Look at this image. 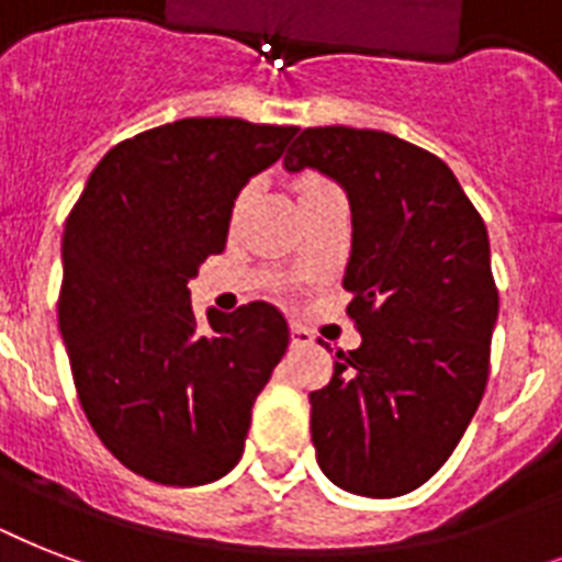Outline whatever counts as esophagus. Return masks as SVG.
<instances>
[{
  "label": "esophagus",
  "instance_id": "esophagus-1",
  "mask_svg": "<svg viewBox=\"0 0 562 562\" xmlns=\"http://www.w3.org/2000/svg\"><path fill=\"white\" fill-rule=\"evenodd\" d=\"M308 344H315V335L306 326L291 324V347H308Z\"/></svg>",
  "mask_w": 562,
  "mask_h": 562
}]
</instances>
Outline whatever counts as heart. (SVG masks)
Returning a JSON list of instances; mask_svg holds the SVG:
<instances>
[{"label": "heart", "instance_id": "heart-1", "mask_svg": "<svg viewBox=\"0 0 562 562\" xmlns=\"http://www.w3.org/2000/svg\"><path fill=\"white\" fill-rule=\"evenodd\" d=\"M312 183H317V180H312ZM312 183H306V187H312ZM306 187H303V189H306ZM241 198H245V194H241Z\"/></svg>", "mask_w": 562, "mask_h": 562}]
</instances>
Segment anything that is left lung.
<instances>
[{
	"instance_id": "8db88e82",
	"label": "left lung",
	"mask_w": 562,
	"mask_h": 562,
	"mask_svg": "<svg viewBox=\"0 0 562 562\" xmlns=\"http://www.w3.org/2000/svg\"><path fill=\"white\" fill-rule=\"evenodd\" d=\"M282 162L333 178L352 212L344 289L361 347L308 393L317 467L356 496H402L443 467L487 387V227L440 157L384 131L306 127Z\"/></svg>"
}]
</instances>
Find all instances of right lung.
Masks as SVG:
<instances>
[{"mask_svg":"<svg viewBox=\"0 0 562 562\" xmlns=\"http://www.w3.org/2000/svg\"><path fill=\"white\" fill-rule=\"evenodd\" d=\"M294 134L229 116L151 127L101 157L66 218L57 324L75 391L101 443L143 479L198 487L245 452L289 324L262 300L201 324L189 280Z\"/></svg>","mask_w":562,"mask_h":562,"instance_id":"right-lung-1","label":"right lung"}]
</instances>
